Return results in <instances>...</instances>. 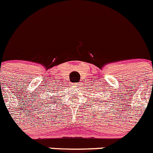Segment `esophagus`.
<instances>
[{
    "label": "esophagus",
    "mask_w": 153,
    "mask_h": 153,
    "mask_svg": "<svg viewBox=\"0 0 153 153\" xmlns=\"http://www.w3.org/2000/svg\"><path fill=\"white\" fill-rule=\"evenodd\" d=\"M79 85H80L79 83H78V84H75V86H76V87H79Z\"/></svg>",
    "instance_id": "obj_1"
}]
</instances>
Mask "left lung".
I'll list each match as a JSON object with an SVG mask.
<instances>
[{
  "label": "left lung",
  "mask_w": 153,
  "mask_h": 153,
  "mask_svg": "<svg viewBox=\"0 0 153 153\" xmlns=\"http://www.w3.org/2000/svg\"><path fill=\"white\" fill-rule=\"evenodd\" d=\"M100 102H102V101H100Z\"/></svg>",
  "instance_id": "1"
}]
</instances>
